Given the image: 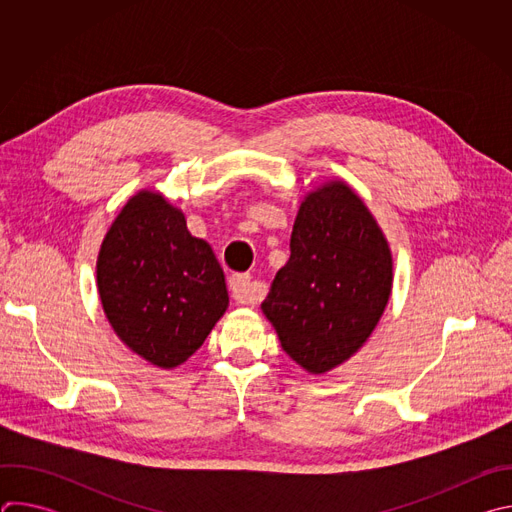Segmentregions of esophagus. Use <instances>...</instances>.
<instances>
[{"mask_svg":"<svg viewBox=\"0 0 512 512\" xmlns=\"http://www.w3.org/2000/svg\"><path fill=\"white\" fill-rule=\"evenodd\" d=\"M229 289H231V298L243 306H255L263 298V287L257 281H253L251 275L247 273L231 275Z\"/></svg>","mask_w":512,"mask_h":512,"instance_id":"1","label":"esophagus"}]
</instances>
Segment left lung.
Wrapping results in <instances>:
<instances>
[{
    "mask_svg": "<svg viewBox=\"0 0 512 512\" xmlns=\"http://www.w3.org/2000/svg\"><path fill=\"white\" fill-rule=\"evenodd\" d=\"M289 249L261 310L289 358L324 375L377 328L393 287L391 249L367 204L342 180L306 194Z\"/></svg>",
    "mask_w": 512,
    "mask_h": 512,
    "instance_id": "8db88e82",
    "label": "left lung"
}]
</instances>
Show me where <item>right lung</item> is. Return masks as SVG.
<instances>
[{"instance_id":"add662e5","label":"right lung","mask_w":512,"mask_h":512,"mask_svg":"<svg viewBox=\"0 0 512 512\" xmlns=\"http://www.w3.org/2000/svg\"><path fill=\"white\" fill-rule=\"evenodd\" d=\"M97 287L119 340L160 369L188 360L229 308L223 267L184 212L139 190L107 231Z\"/></svg>"}]
</instances>
